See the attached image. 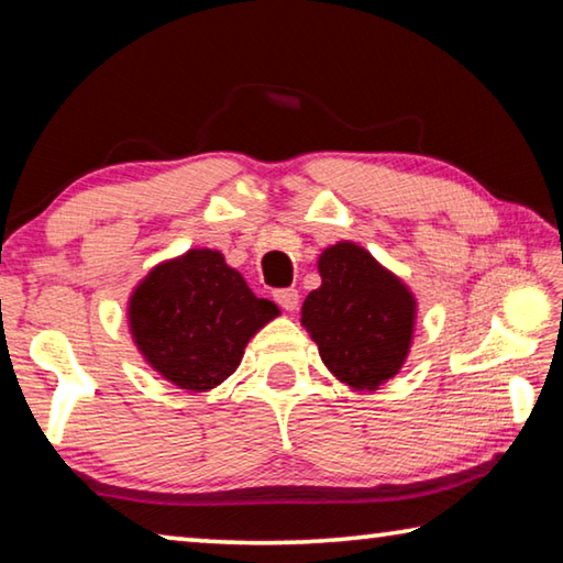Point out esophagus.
<instances>
[{"label":"esophagus","instance_id":"34e87169","mask_svg":"<svg viewBox=\"0 0 563 563\" xmlns=\"http://www.w3.org/2000/svg\"><path fill=\"white\" fill-rule=\"evenodd\" d=\"M273 300L278 302L283 310L292 312L295 308H298L300 295H298V290H295V288H280V290H275V292H273Z\"/></svg>","mask_w":563,"mask_h":563}]
</instances>
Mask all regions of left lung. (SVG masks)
<instances>
[{"label":"left lung","instance_id":"obj_1","mask_svg":"<svg viewBox=\"0 0 563 563\" xmlns=\"http://www.w3.org/2000/svg\"><path fill=\"white\" fill-rule=\"evenodd\" d=\"M322 285L302 302V325L340 383L373 393L405 365L417 300L395 273L350 241L318 261Z\"/></svg>","mask_w":563,"mask_h":563}]
</instances>
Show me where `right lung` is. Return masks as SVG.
<instances>
[{"instance_id":"add662e5","label":"right lung","mask_w":563,"mask_h":563,"mask_svg":"<svg viewBox=\"0 0 563 563\" xmlns=\"http://www.w3.org/2000/svg\"><path fill=\"white\" fill-rule=\"evenodd\" d=\"M255 298L218 251L194 247L156 265L129 298V328L161 377L188 393L221 385L241 365L247 340L278 316Z\"/></svg>"}]
</instances>
